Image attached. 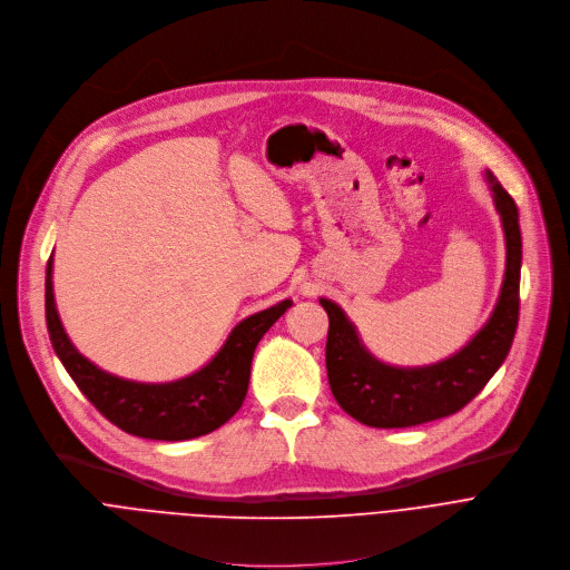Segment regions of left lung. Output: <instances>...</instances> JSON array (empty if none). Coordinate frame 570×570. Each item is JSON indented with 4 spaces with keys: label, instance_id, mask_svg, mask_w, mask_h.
<instances>
[{
    "label": "left lung",
    "instance_id": "left-lung-1",
    "mask_svg": "<svg viewBox=\"0 0 570 570\" xmlns=\"http://www.w3.org/2000/svg\"><path fill=\"white\" fill-rule=\"evenodd\" d=\"M505 236V274L485 325L453 355L426 366H391L377 360L348 318L330 298H318L330 318L325 368L334 400L357 422L402 429L446 417L472 402L505 362L519 323L521 229L508 190L485 170Z\"/></svg>",
    "mask_w": 570,
    "mask_h": 570
}]
</instances>
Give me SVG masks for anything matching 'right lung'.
Here are the masks:
<instances>
[{"mask_svg": "<svg viewBox=\"0 0 570 570\" xmlns=\"http://www.w3.org/2000/svg\"><path fill=\"white\" fill-rule=\"evenodd\" d=\"M45 309L51 346L82 395L119 429L148 440H190L219 429L238 413L263 334L292 307L285 298L243 318L215 357L199 371L173 382H135L89 362L67 336L53 298V256L47 265Z\"/></svg>", "mask_w": 570, "mask_h": 570, "instance_id": "obj_1", "label": "right lung"}]
</instances>
